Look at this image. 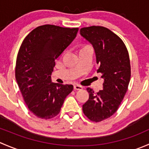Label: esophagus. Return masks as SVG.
<instances>
[{
    "instance_id": "obj_1",
    "label": "esophagus",
    "mask_w": 149,
    "mask_h": 149,
    "mask_svg": "<svg viewBox=\"0 0 149 149\" xmlns=\"http://www.w3.org/2000/svg\"><path fill=\"white\" fill-rule=\"evenodd\" d=\"M73 88H74L75 90H81L83 88V86L81 85H79V84H75L73 86Z\"/></svg>"
}]
</instances>
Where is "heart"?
I'll use <instances>...</instances> for the list:
<instances>
[{
  "label": "heart",
  "instance_id": "1",
  "mask_svg": "<svg viewBox=\"0 0 149 149\" xmlns=\"http://www.w3.org/2000/svg\"><path fill=\"white\" fill-rule=\"evenodd\" d=\"M85 47H88V45H86V46H85Z\"/></svg>",
  "mask_w": 149,
  "mask_h": 149
}]
</instances>
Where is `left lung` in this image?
Masks as SVG:
<instances>
[{
    "label": "left lung",
    "mask_w": 149,
    "mask_h": 149,
    "mask_svg": "<svg viewBox=\"0 0 149 149\" xmlns=\"http://www.w3.org/2000/svg\"><path fill=\"white\" fill-rule=\"evenodd\" d=\"M80 34L92 45L99 65L97 73L104 79L103 89L97 94L86 88L89 98L83 104V112L90 120L100 122L117 112L125 95L130 80L128 52L123 40L107 28H81Z\"/></svg>",
    "instance_id": "obj_1"
}]
</instances>
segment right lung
<instances>
[{
  "label": "right lung",
  "instance_id": "right-lung-1",
  "mask_svg": "<svg viewBox=\"0 0 149 149\" xmlns=\"http://www.w3.org/2000/svg\"><path fill=\"white\" fill-rule=\"evenodd\" d=\"M79 29L42 25L25 37L18 52L16 79L29 109L48 120L59 114L73 85L53 83L51 74L57 59L73 40Z\"/></svg>",
  "mask_w": 149,
  "mask_h": 149
}]
</instances>
